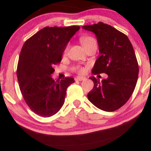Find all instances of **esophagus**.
I'll use <instances>...</instances> for the list:
<instances>
[{"label": "esophagus", "mask_w": 151, "mask_h": 151, "mask_svg": "<svg viewBox=\"0 0 151 151\" xmlns=\"http://www.w3.org/2000/svg\"><path fill=\"white\" fill-rule=\"evenodd\" d=\"M76 81H82L86 80V78L83 77V76H77L76 78Z\"/></svg>", "instance_id": "34e87169"}]
</instances>
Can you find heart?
<instances>
[{
  "mask_svg": "<svg viewBox=\"0 0 151 151\" xmlns=\"http://www.w3.org/2000/svg\"><path fill=\"white\" fill-rule=\"evenodd\" d=\"M80 41H81L82 46H83V48H84V49H85V48L88 47V46H91V45H92V44H97V42H96L95 39H94V38H92V37H91V36H82V37H81ZM67 49H68V47H67L66 49H65V52L67 51ZM83 70L82 69V68H81V69H80L81 72H83Z\"/></svg>",
  "mask_w": 151,
  "mask_h": 151,
  "instance_id": "obj_1",
  "label": "heart"
}]
</instances>
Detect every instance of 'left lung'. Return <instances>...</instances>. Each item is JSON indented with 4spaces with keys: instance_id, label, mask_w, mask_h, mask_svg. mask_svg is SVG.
<instances>
[{
    "instance_id": "obj_1",
    "label": "left lung",
    "mask_w": 151,
    "mask_h": 151,
    "mask_svg": "<svg viewBox=\"0 0 151 151\" xmlns=\"http://www.w3.org/2000/svg\"><path fill=\"white\" fill-rule=\"evenodd\" d=\"M82 28L94 32L98 43L100 56L91 73L108 76L102 81L94 76L90 77L94 88L87 97L99 109L114 111L129 100L137 81L139 68L133 46L125 34L103 22Z\"/></svg>"
}]
</instances>
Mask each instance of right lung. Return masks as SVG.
Listing matches in <instances>:
<instances>
[{"instance_id":"add662e5","label":"right lung","mask_w":151,"mask_h":151,"mask_svg":"<svg viewBox=\"0 0 151 151\" xmlns=\"http://www.w3.org/2000/svg\"><path fill=\"white\" fill-rule=\"evenodd\" d=\"M79 26L46 27L25 41L20 52L17 75L20 91L31 110L43 117L56 114L65 102L73 78L54 81L53 66L61 62L63 53Z\"/></svg>"}]
</instances>
